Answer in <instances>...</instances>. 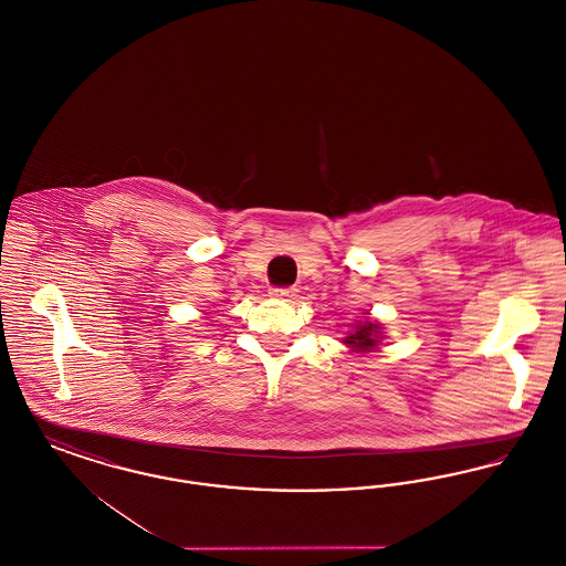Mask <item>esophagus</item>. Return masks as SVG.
I'll return each instance as SVG.
<instances>
[{"label": "esophagus", "instance_id": "1", "mask_svg": "<svg viewBox=\"0 0 566 566\" xmlns=\"http://www.w3.org/2000/svg\"><path fill=\"white\" fill-rule=\"evenodd\" d=\"M271 296H275V298H284V301H291V298H295L296 289H271Z\"/></svg>", "mask_w": 566, "mask_h": 566}]
</instances>
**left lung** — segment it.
Masks as SVG:
<instances>
[{
  "mask_svg": "<svg viewBox=\"0 0 566 566\" xmlns=\"http://www.w3.org/2000/svg\"><path fill=\"white\" fill-rule=\"evenodd\" d=\"M377 328H379V324H358V328L350 333V337H346V344H350L354 350H371L377 344Z\"/></svg>",
  "mask_w": 566,
  "mask_h": 566,
  "instance_id": "8db88e82",
  "label": "left lung"
}]
</instances>
